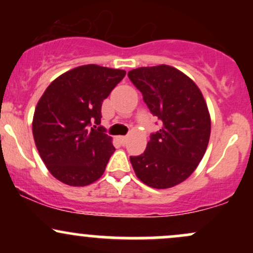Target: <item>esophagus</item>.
Masks as SVG:
<instances>
[{"label":"esophagus","instance_id":"obj_1","mask_svg":"<svg viewBox=\"0 0 253 253\" xmlns=\"http://www.w3.org/2000/svg\"><path fill=\"white\" fill-rule=\"evenodd\" d=\"M118 139H119V141H120V143L123 144V145H125V144L127 143V136H124V135H121V136H119Z\"/></svg>","mask_w":253,"mask_h":253}]
</instances>
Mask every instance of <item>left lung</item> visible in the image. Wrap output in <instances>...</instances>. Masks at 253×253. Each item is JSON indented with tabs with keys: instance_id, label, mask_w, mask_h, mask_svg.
I'll return each mask as SVG.
<instances>
[{
	"instance_id": "obj_1",
	"label": "left lung",
	"mask_w": 253,
	"mask_h": 253,
	"mask_svg": "<svg viewBox=\"0 0 253 253\" xmlns=\"http://www.w3.org/2000/svg\"><path fill=\"white\" fill-rule=\"evenodd\" d=\"M128 77L162 124L144 153L129 157L135 175L156 189L179 184L196 169L210 141L211 117L202 92L183 72L164 64L134 69Z\"/></svg>"
}]
</instances>
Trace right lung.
<instances>
[{"label":"right lung","instance_id":"1","mask_svg":"<svg viewBox=\"0 0 253 253\" xmlns=\"http://www.w3.org/2000/svg\"><path fill=\"white\" fill-rule=\"evenodd\" d=\"M126 75L95 64L60 75L40 97L33 136L48 171L65 184L84 187L103 175L115 147L100 126L104 98Z\"/></svg>","mask_w":253,"mask_h":253}]
</instances>
